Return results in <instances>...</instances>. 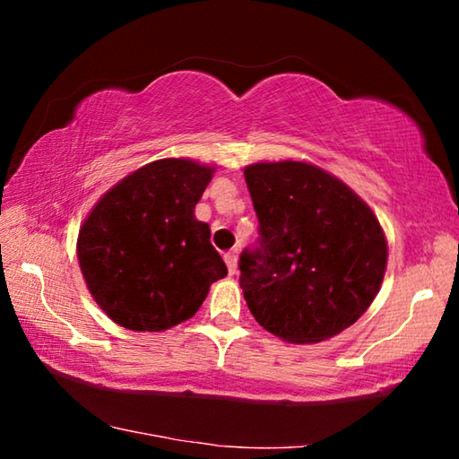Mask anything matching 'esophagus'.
Returning a JSON list of instances; mask_svg holds the SVG:
<instances>
[{"label": "esophagus", "mask_w": 459, "mask_h": 459, "mask_svg": "<svg viewBox=\"0 0 459 459\" xmlns=\"http://www.w3.org/2000/svg\"><path fill=\"white\" fill-rule=\"evenodd\" d=\"M224 263H227L229 273L235 275L237 273V255L235 253H227V255H224Z\"/></svg>", "instance_id": "esophagus-1"}]
</instances>
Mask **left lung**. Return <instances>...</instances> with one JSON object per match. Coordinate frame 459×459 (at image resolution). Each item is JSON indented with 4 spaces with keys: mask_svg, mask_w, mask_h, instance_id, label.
Here are the masks:
<instances>
[{
    "mask_svg": "<svg viewBox=\"0 0 459 459\" xmlns=\"http://www.w3.org/2000/svg\"><path fill=\"white\" fill-rule=\"evenodd\" d=\"M259 245L240 255V287L263 328L316 344L370 307L386 269V238L359 194L307 161L245 168Z\"/></svg>",
    "mask_w": 459,
    "mask_h": 459,
    "instance_id": "1",
    "label": "left lung"
}]
</instances>
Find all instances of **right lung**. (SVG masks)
I'll list each match as a JSON object with an SVG mask.
<instances>
[{"label": "right lung", "mask_w": 459, "mask_h": 459, "mask_svg": "<svg viewBox=\"0 0 459 459\" xmlns=\"http://www.w3.org/2000/svg\"><path fill=\"white\" fill-rule=\"evenodd\" d=\"M212 174V166L194 160H158L92 206L76 257L91 295L115 324L134 332L172 328L227 277L211 227L194 216Z\"/></svg>", "instance_id": "add662e5"}]
</instances>
